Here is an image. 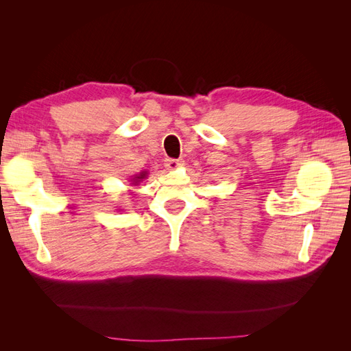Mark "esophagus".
Wrapping results in <instances>:
<instances>
[{
    "label": "esophagus",
    "mask_w": 351,
    "mask_h": 351,
    "mask_svg": "<svg viewBox=\"0 0 351 351\" xmlns=\"http://www.w3.org/2000/svg\"><path fill=\"white\" fill-rule=\"evenodd\" d=\"M167 169H177L180 165H182V161L180 159H173V158H167L164 162Z\"/></svg>",
    "instance_id": "34e87169"
}]
</instances>
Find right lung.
<instances>
[{
	"mask_svg": "<svg viewBox=\"0 0 351 351\" xmlns=\"http://www.w3.org/2000/svg\"><path fill=\"white\" fill-rule=\"evenodd\" d=\"M146 176H147V173L146 171H143V173H141V174H137V176H134V178H132V184H137V183H139V182H142V180L143 178H146Z\"/></svg>",
	"mask_w": 351,
	"mask_h": 351,
	"instance_id": "obj_1",
	"label": "right lung"
}]
</instances>
